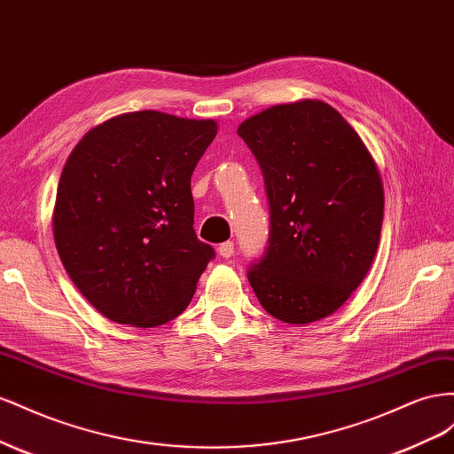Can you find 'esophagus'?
I'll use <instances>...</instances> for the list:
<instances>
[{
    "label": "esophagus",
    "instance_id": "34e87169",
    "mask_svg": "<svg viewBox=\"0 0 454 454\" xmlns=\"http://www.w3.org/2000/svg\"><path fill=\"white\" fill-rule=\"evenodd\" d=\"M218 254L223 258H230L231 254H234V243L231 241H224L218 245Z\"/></svg>",
    "mask_w": 454,
    "mask_h": 454
}]
</instances>
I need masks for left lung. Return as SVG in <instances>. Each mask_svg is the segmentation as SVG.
Wrapping results in <instances>:
<instances>
[{"instance_id": "1", "label": "left lung", "mask_w": 454, "mask_h": 454, "mask_svg": "<svg viewBox=\"0 0 454 454\" xmlns=\"http://www.w3.org/2000/svg\"><path fill=\"white\" fill-rule=\"evenodd\" d=\"M238 135L261 167L270 238L247 279L270 316L304 325L339 309L377 254L384 190L364 140L321 100L271 106Z\"/></svg>"}]
</instances>
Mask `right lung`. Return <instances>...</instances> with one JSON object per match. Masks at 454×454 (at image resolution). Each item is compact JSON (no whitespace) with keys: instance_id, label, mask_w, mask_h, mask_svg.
I'll use <instances>...</instances> for the list:
<instances>
[{"instance_id":"add662e5","label":"right lung","mask_w":454,"mask_h":454,"mask_svg":"<svg viewBox=\"0 0 454 454\" xmlns=\"http://www.w3.org/2000/svg\"><path fill=\"white\" fill-rule=\"evenodd\" d=\"M216 129L142 110L95 127L72 150L53 234L70 279L105 317L158 327L190 304L215 258L193 230L190 180Z\"/></svg>"}]
</instances>
